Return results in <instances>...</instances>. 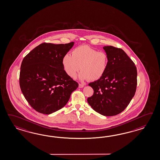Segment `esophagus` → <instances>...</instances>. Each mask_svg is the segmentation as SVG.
Masks as SVG:
<instances>
[{"instance_id": "1", "label": "esophagus", "mask_w": 160, "mask_h": 160, "mask_svg": "<svg viewBox=\"0 0 160 160\" xmlns=\"http://www.w3.org/2000/svg\"><path fill=\"white\" fill-rule=\"evenodd\" d=\"M84 87V84H80H80H78V87H79V88H82V87Z\"/></svg>"}]
</instances>
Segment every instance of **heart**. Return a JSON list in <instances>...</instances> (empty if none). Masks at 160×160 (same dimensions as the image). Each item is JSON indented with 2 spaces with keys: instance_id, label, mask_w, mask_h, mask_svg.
Returning <instances> with one entry per match:
<instances>
[{
  "instance_id": "heart-1",
  "label": "heart",
  "mask_w": 160,
  "mask_h": 160,
  "mask_svg": "<svg viewBox=\"0 0 160 160\" xmlns=\"http://www.w3.org/2000/svg\"><path fill=\"white\" fill-rule=\"evenodd\" d=\"M108 57L104 52L97 50L88 46L83 45L74 48L72 56L65 55L62 65L65 72L71 78L76 77L80 69L79 78L82 80L96 81L102 78L108 66Z\"/></svg>"
}]
</instances>
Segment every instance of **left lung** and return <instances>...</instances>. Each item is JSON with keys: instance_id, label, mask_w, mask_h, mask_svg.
<instances>
[{"instance_id": "1", "label": "left lung", "mask_w": 160, "mask_h": 160, "mask_svg": "<svg viewBox=\"0 0 160 160\" xmlns=\"http://www.w3.org/2000/svg\"><path fill=\"white\" fill-rule=\"evenodd\" d=\"M103 49L109 60L108 68L102 78L88 84L94 92L87 102L95 112L113 116L124 110L135 95L137 67L121 48L110 46Z\"/></svg>"}]
</instances>
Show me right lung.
Listing matches in <instances>:
<instances>
[{
    "instance_id": "obj_1",
    "label": "right lung",
    "mask_w": 160,
    "mask_h": 160,
    "mask_svg": "<svg viewBox=\"0 0 160 160\" xmlns=\"http://www.w3.org/2000/svg\"><path fill=\"white\" fill-rule=\"evenodd\" d=\"M74 42L55 44L43 43L23 59L20 86L24 97L33 109L50 114L66 105L78 84L65 72L63 56Z\"/></svg>"
}]
</instances>
